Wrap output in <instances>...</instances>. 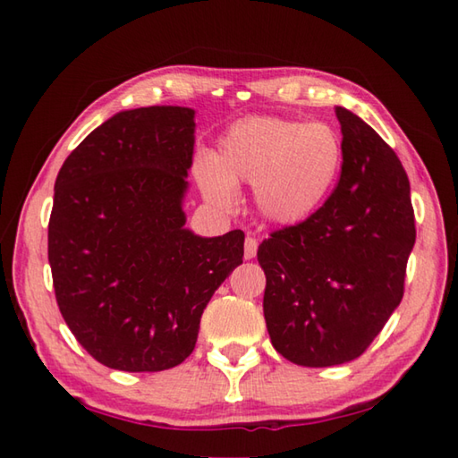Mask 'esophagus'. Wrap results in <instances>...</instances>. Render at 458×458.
Segmentation results:
<instances>
[{
  "mask_svg": "<svg viewBox=\"0 0 458 458\" xmlns=\"http://www.w3.org/2000/svg\"><path fill=\"white\" fill-rule=\"evenodd\" d=\"M257 250H259V240L252 238V236H246L244 240V259L250 260L257 257Z\"/></svg>",
  "mask_w": 458,
  "mask_h": 458,
  "instance_id": "esophagus-1",
  "label": "esophagus"
}]
</instances>
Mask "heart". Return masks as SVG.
<instances>
[{"instance_id":"obj_1","label":"heart","mask_w":458,"mask_h":458,"mask_svg":"<svg viewBox=\"0 0 458 458\" xmlns=\"http://www.w3.org/2000/svg\"><path fill=\"white\" fill-rule=\"evenodd\" d=\"M344 143L325 123L252 117L232 125L218 149L196 164L208 201L228 208L236 185L252 183L259 212L278 226H297L321 210L335 190Z\"/></svg>"}]
</instances>
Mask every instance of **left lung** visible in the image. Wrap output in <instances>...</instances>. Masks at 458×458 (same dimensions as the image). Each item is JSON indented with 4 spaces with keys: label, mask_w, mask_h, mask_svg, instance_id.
Returning a JSON list of instances; mask_svg holds the SVG:
<instances>
[{
    "label": "left lung",
    "mask_w": 458,
    "mask_h": 458,
    "mask_svg": "<svg viewBox=\"0 0 458 458\" xmlns=\"http://www.w3.org/2000/svg\"><path fill=\"white\" fill-rule=\"evenodd\" d=\"M344 135L337 188L311 218L259 246L262 309L275 350L329 368L368 350L404 294L416 228L410 182L368 123L335 106Z\"/></svg>",
    "instance_id": "obj_1"
}]
</instances>
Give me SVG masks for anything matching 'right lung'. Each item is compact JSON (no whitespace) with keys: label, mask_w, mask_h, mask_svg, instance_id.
I'll return each instance as SVG.
<instances>
[{"label":"right lung","mask_w":458,"mask_h":458,"mask_svg":"<svg viewBox=\"0 0 458 458\" xmlns=\"http://www.w3.org/2000/svg\"><path fill=\"white\" fill-rule=\"evenodd\" d=\"M196 111L141 106L97 127L60 167L48 260L60 313L106 368L161 371L193 352L216 289L244 257V232L185 228Z\"/></svg>","instance_id":"1"}]
</instances>
